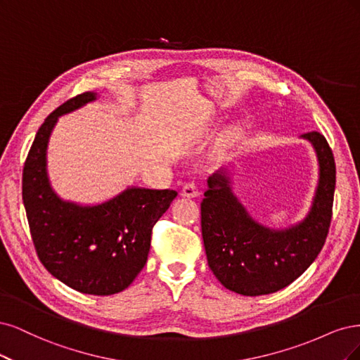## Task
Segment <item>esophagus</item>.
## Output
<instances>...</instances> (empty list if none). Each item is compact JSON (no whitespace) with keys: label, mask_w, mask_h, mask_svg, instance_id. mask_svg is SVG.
I'll use <instances>...</instances> for the list:
<instances>
[{"label":"esophagus","mask_w":360,"mask_h":360,"mask_svg":"<svg viewBox=\"0 0 360 360\" xmlns=\"http://www.w3.org/2000/svg\"><path fill=\"white\" fill-rule=\"evenodd\" d=\"M181 194L184 197H188V199H193V197H197V195L200 194V190H199V187H197V184L188 182V184H185L184 187H182Z\"/></svg>","instance_id":"1"}]
</instances>
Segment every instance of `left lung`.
I'll list each match as a JSON object with an SVG mask.
<instances>
[{
    "label": "left lung",
    "instance_id": "obj_1",
    "mask_svg": "<svg viewBox=\"0 0 360 360\" xmlns=\"http://www.w3.org/2000/svg\"><path fill=\"white\" fill-rule=\"evenodd\" d=\"M314 148L319 182L307 217L287 229L254 219L231 188L227 167L207 178L200 203L207 264L226 288L243 296L275 293L292 284L314 262L326 240L335 193V160L323 134L300 136Z\"/></svg>",
    "mask_w": 360,
    "mask_h": 360
}]
</instances>
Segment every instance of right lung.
Listing matches in <instances>:
<instances>
[{
  "label": "right lung",
  "mask_w": 360,
  "mask_h": 360,
  "mask_svg": "<svg viewBox=\"0 0 360 360\" xmlns=\"http://www.w3.org/2000/svg\"><path fill=\"white\" fill-rule=\"evenodd\" d=\"M97 97L84 92L44 120L24 166L22 199L44 268L80 293L109 296L125 290L143 269L153 227L178 193L129 187L97 205H79L55 193L46 163L53 127Z\"/></svg>",
  "instance_id": "1"
}]
</instances>
